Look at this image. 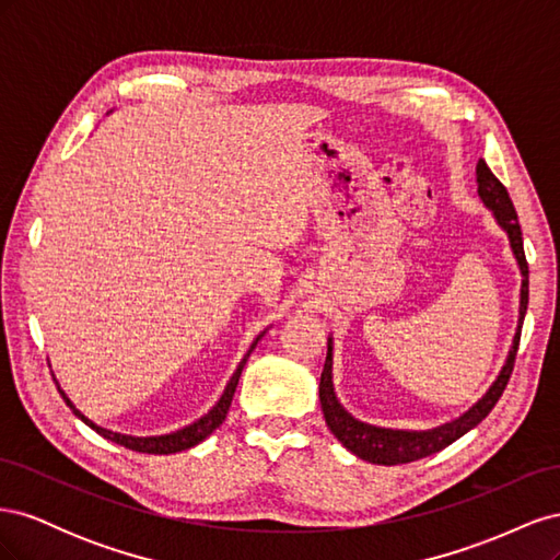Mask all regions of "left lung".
Masks as SVG:
<instances>
[{
  "label": "left lung",
  "mask_w": 560,
  "mask_h": 560,
  "mask_svg": "<svg viewBox=\"0 0 560 560\" xmlns=\"http://www.w3.org/2000/svg\"><path fill=\"white\" fill-rule=\"evenodd\" d=\"M477 182H479V196L486 202V206L493 210L498 224L510 235V245L514 249V257L521 266V317H518V329L514 336V343L510 350V358H506L498 381L490 385L488 393L471 406V409L460 416L453 422H446L442 428H434L428 432H406V430H385V428H374L366 425L362 420H354L341 404H338L334 395V383H331V338L327 343V360L325 369H322L319 376V404H322V413H325L327 428L334 432V436L341 442L350 453H354L362 460H369L374 465H404V463H413L420 460V457H428L436 451H442L451 446L455 439H460L465 432L471 428H477L479 422L493 411V406L502 397L506 383H510V376L514 371L516 362V350L521 341V325L525 311H528V261H525V252H523V233L518 224V214L514 210V202L506 194L504 184L490 173V167L486 165L483 159L477 163Z\"/></svg>",
  "instance_id": "8db88e82"
}]
</instances>
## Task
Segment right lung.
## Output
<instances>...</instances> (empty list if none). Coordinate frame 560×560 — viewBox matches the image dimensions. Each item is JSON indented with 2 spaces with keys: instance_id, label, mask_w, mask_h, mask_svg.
Returning <instances> with one entry per match:
<instances>
[{
  "instance_id": "add662e5",
  "label": "right lung",
  "mask_w": 560,
  "mask_h": 560,
  "mask_svg": "<svg viewBox=\"0 0 560 560\" xmlns=\"http://www.w3.org/2000/svg\"><path fill=\"white\" fill-rule=\"evenodd\" d=\"M259 338H261V336H259ZM259 338H257V341H259ZM257 341H254L252 348L247 350L243 362L238 364V369H235V374L231 376V381H229V385H226V389H224L222 399H219V401L212 406L210 413H206L200 420H196L194 425L184 428V430H177V432H173V434H163V436H130V434H118V432L105 430V428L95 425L93 420H89L86 416H83V413L77 409V406L70 401V397H67L60 387H58V389H60V395H62L65 404L72 409V413H74L77 418H81L83 422H86V425H89L91 430H95L100 436L109 439V442H114V444H118V446H126V448H130V451H138V453H154V455L179 453V451H186V448H191V446L200 444L202 439H208L219 425H222L226 413H229V406H231L235 387H238V378H241V374H243V366H245V362H247V358H249V352L254 350V346H257Z\"/></svg>"
}]
</instances>
